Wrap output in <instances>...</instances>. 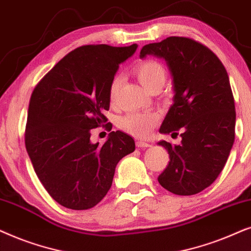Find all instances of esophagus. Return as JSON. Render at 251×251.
Instances as JSON below:
<instances>
[{"label": "esophagus", "mask_w": 251, "mask_h": 251, "mask_svg": "<svg viewBox=\"0 0 251 251\" xmlns=\"http://www.w3.org/2000/svg\"><path fill=\"white\" fill-rule=\"evenodd\" d=\"M136 147H138V148H148L150 145L148 142L145 141H136Z\"/></svg>", "instance_id": "obj_1"}]
</instances>
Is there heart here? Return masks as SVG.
I'll list each match as a JSON object with an SVG mask.
<instances>
[{
  "instance_id": "heart-1",
  "label": "heart",
  "mask_w": 251,
  "mask_h": 251,
  "mask_svg": "<svg viewBox=\"0 0 251 251\" xmlns=\"http://www.w3.org/2000/svg\"><path fill=\"white\" fill-rule=\"evenodd\" d=\"M135 75L139 81L148 92H151L156 88H162L166 80V71L160 63L156 61H146L140 63L134 69ZM122 83V78L119 75L115 76L110 83L109 99L113 101L116 99L117 92ZM157 122V116L153 113H129L125 116L120 122L122 127L126 132L131 133L135 136H147L151 131L152 126Z\"/></svg>"
}]
</instances>
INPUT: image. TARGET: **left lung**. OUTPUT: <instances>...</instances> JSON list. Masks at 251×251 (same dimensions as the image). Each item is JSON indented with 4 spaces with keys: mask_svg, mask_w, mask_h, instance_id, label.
Masks as SVG:
<instances>
[{
    "mask_svg": "<svg viewBox=\"0 0 251 251\" xmlns=\"http://www.w3.org/2000/svg\"><path fill=\"white\" fill-rule=\"evenodd\" d=\"M163 58L172 76L173 104L159 132L178 134L181 143L164 140L168 168L160 186L176 195L202 192L223 171L235 138V105L228 75L208 47L181 36H170L142 47L140 58Z\"/></svg>",
    "mask_w": 251,
    "mask_h": 251,
    "instance_id": "1",
    "label": "left lung"
}]
</instances>
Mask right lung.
Returning a JSON list of instances; mask_svg holds the SVG:
<instances>
[{
  "instance_id": "obj_1",
  "label": "right lung",
  "mask_w": 251,
  "mask_h": 251,
  "mask_svg": "<svg viewBox=\"0 0 251 251\" xmlns=\"http://www.w3.org/2000/svg\"><path fill=\"white\" fill-rule=\"evenodd\" d=\"M138 45L76 48L47 73L32 93L25 146L49 195L72 210L95 206L109 192L116 166L135 150L133 138L111 132L91 141V129L105 123L109 88L119 65Z\"/></svg>"
}]
</instances>
